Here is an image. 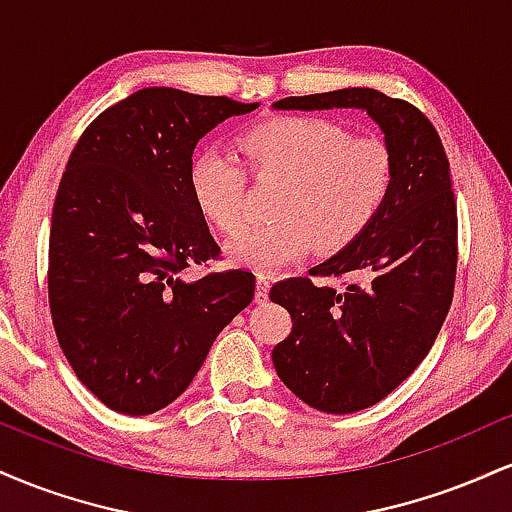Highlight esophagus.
Masks as SVG:
<instances>
[{"instance_id": "esophagus-1", "label": "esophagus", "mask_w": 512, "mask_h": 512, "mask_svg": "<svg viewBox=\"0 0 512 512\" xmlns=\"http://www.w3.org/2000/svg\"><path fill=\"white\" fill-rule=\"evenodd\" d=\"M269 296V279L264 274H257V286H255V301L264 303Z\"/></svg>"}]
</instances>
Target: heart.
<instances>
[{"label": "heart", "instance_id": "obj_1", "mask_svg": "<svg viewBox=\"0 0 512 512\" xmlns=\"http://www.w3.org/2000/svg\"><path fill=\"white\" fill-rule=\"evenodd\" d=\"M240 151L255 173L291 180L272 226H252L228 243L233 264L276 272L315 248L337 252L375 221L395 182V156L380 137H351L327 117L286 115L252 125ZM187 190L204 219L223 233L245 221L248 175L221 146H204L187 166Z\"/></svg>", "mask_w": 512, "mask_h": 512}]
</instances>
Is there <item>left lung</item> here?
<instances>
[{
    "instance_id": "left-lung-1",
    "label": "left lung",
    "mask_w": 512,
    "mask_h": 512,
    "mask_svg": "<svg viewBox=\"0 0 512 512\" xmlns=\"http://www.w3.org/2000/svg\"><path fill=\"white\" fill-rule=\"evenodd\" d=\"M274 108L366 110L395 156L383 211L354 243L310 269L313 276L358 272L361 279L334 291L296 276L269 291L293 322L272 351L281 383L308 407L354 414L414 373L450 310L457 269L450 163L431 120L375 88L289 96Z\"/></svg>"
}]
</instances>
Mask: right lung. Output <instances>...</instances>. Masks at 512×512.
I'll return each mask as SVG.
<instances>
[{
    "label": "right lung",
    "instance_id": "obj_1",
    "mask_svg": "<svg viewBox=\"0 0 512 512\" xmlns=\"http://www.w3.org/2000/svg\"><path fill=\"white\" fill-rule=\"evenodd\" d=\"M257 105L142 88L103 110L69 156L50 226L52 325L76 378L113 411L175 402L255 296L243 269L180 272L219 257L187 190L195 146Z\"/></svg>",
    "mask_w": 512,
    "mask_h": 512
}]
</instances>
